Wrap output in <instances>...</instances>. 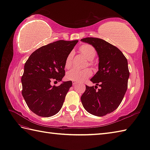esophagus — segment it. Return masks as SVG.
<instances>
[{"label":"esophagus","mask_w":150,"mask_h":150,"mask_svg":"<svg viewBox=\"0 0 150 150\" xmlns=\"http://www.w3.org/2000/svg\"><path fill=\"white\" fill-rule=\"evenodd\" d=\"M78 83V81H76V80H72V85H76Z\"/></svg>","instance_id":"1"}]
</instances>
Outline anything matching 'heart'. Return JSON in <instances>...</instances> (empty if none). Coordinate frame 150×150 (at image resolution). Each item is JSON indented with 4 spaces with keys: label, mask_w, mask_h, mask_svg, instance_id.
Listing matches in <instances>:
<instances>
[{
    "label": "heart",
    "mask_w": 150,
    "mask_h": 150,
    "mask_svg": "<svg viewBox=\"0 0 150 150\" xmlns=\"http://www.w3.org/2000/svg\"><path fill=\"white\" fill-rule=\"evenodd\" d=\"M79 50L81 54L87 58L88 60H89V65H93L92 60L94 59L96 56V50L92 45L85 44L81 46L79 48ZM72 56L73 52H71L67 56L65 62V68L69 69L72 67ZM92 71L89 69H84V70H79L74 69L67 72V78L70 80H76V81H83L85 79L90 77L92 75Z\"/></svg>",
    "instance_id": "1"
}]
</instances>
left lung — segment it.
Segmentation results:
<instances>
[{"label":"left lung","mask_w":150,"mask_h":150,"mask_svg":"<svg viewBox=\"0 0 150 150\" xmlns=\"http://www.w3.org/2000/svg\"><path fill=\"white\" fill-rule=\"evenodd\" d=\"M81 41L93 45L99 57L98 71L91 79L96 86L86 85L82 105L89 113L103 117L117 109L126 94L129 77L127 60L117 47L103 39L87 38ZM96 85L100 88L96 90Z\"/></svg>","instance_id":"obj_1"}]
</instances>
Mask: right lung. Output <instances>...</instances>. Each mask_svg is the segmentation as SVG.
I'll list each match as a JSON object with an SVG mask.
<instances>
[{"instance_id":"add662e5","label":"right lung","mask_w":150,"mask_h":150,"mask_svg":"<svg viewBox=\"0 0 150 150\" xmlns=\"http://www.w3.org/2000/svg\"><path fill=\"white\" fill-rule=\"evenodd\" d=\"M78 42L59 40L42 46L24 64L22 94L29 109L37 115L50 117L62 109L72 81H63L57 87L52 86L50 82L62 80L66 58Z\"/></svg>"}]
</instances>
